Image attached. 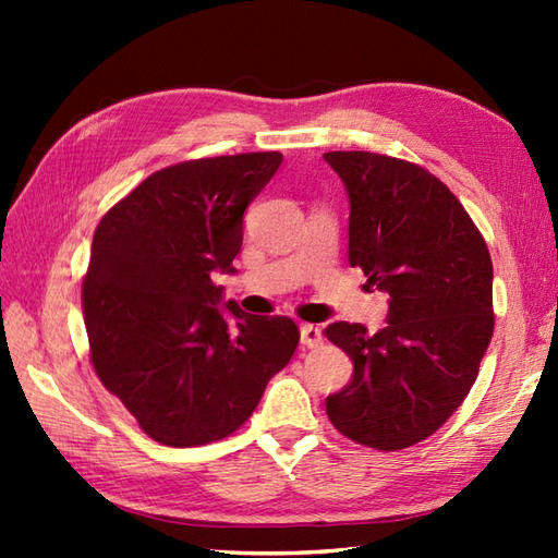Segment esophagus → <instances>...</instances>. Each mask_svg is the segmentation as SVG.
<instances>
[{
	"mask_svg": "<svg viewBox=\"0 0 558 558\" xmlns=\"http://www.w3.org/2000/svg\"><path fill=\"white\" fill-rule=\"evenodd\" d=\"M300 340H302V345H306V348H318L324 342L322 328L314 326V324H302L300 326Z\"/></svg>",
	"mask_w": 558,
	"mask_h": 558,
	"instance_id": "esophagus-1",
	"label": "esophagus"
}]
</instances>
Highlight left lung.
I'll return each instance as SVG.
<instances>
[{"label":"left lung","instance_id":"8db88e82","mask_svg":"<svg viewBox=\"0 0 558 558\" xmlns=\"http://www.w3.org/2000/svg\"><path fill=\"white\" fill-rule=\"evenodd\" d=\"M350 198V266L388 294L386 326L338 322L326 338L354 364L328 420L376 450L432 436L475 384L494 333V268L468 210L434 174L366 150L324 153Z\"/></svg>","mask_w":558,"mask_h":558}]
</instances>
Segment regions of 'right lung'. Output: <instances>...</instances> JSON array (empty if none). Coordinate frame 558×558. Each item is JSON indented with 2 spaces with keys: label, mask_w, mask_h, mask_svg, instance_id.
Returning a JSON list of instances; mask_svg holds the SVG:
<instances>
[{
  "label": "right lung",
  "mask_w": 558,
  "mask_h": 558,
  "mask_svg": "<svg viewBox=\"0 0 558 558\" xmlns=\"http://www.w3.org/2000/svg\"><path fill=\"white\" fill-rule=\"evenodd\" d=\"M282 162L240 153L172 165L112 206L93 234L83 280L90 362L158 444L218 441L252 417L300 342L288 316L222 302L244 210Z\"/></svg>",
  "instance_id": "1"
}]
</instances>
